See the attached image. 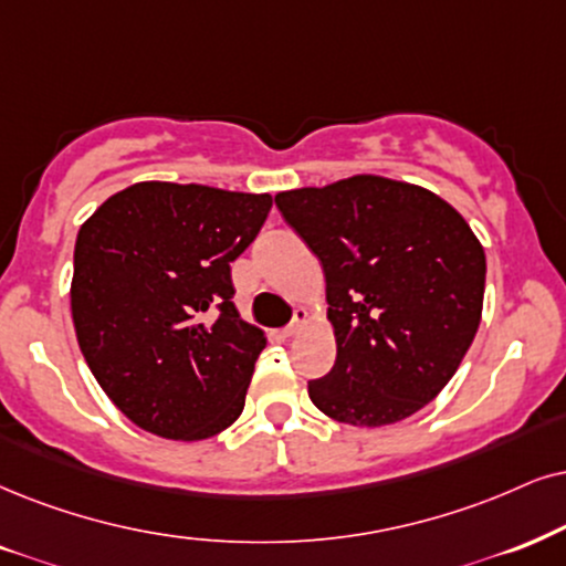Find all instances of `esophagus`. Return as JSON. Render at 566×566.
<instances>
[{"label":"esophagus","mask_w":566,"mask_h":566,"mask_svg":"<svg viewBox=\"0 0 566 566\" xmlns=\"http://www.w3.org/2000/svg\"><path fill=\"white\" fill-rule=\"evenodd\" d=\"M305 324H307V311L305 307H295V318H292V324L284 328V336H297L305 328Z\"/></svg>","instance_id":"34e87169"}]
</instances>
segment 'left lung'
<instances>
[{
  "label": "left lung",
  "instance_id": "8db88e82",
  "mask_svg": "<svg viewBox=\"0 0 566 566\" xmlns=\"http://www.w3.org/2000/svg\"><path fill=\"white\" fill-rule=\"evenodd\" d=\"M326 276L336 360L311 402L349 426L423 410L457 374L483 313L485 253L436 192L381 175L276 192Z\"/></svg>",
  "mask_w": 566,
  "mask_h": 566
}]
</instances>
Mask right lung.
Masks as SVG:
<instances>
[{
	"label": "right lung",
	"mask_w": 566,
	"mask_h": 566,
	"mask_svg": "<svg viewBox=\"0 0 566 566\" xmlns=\"http://www.w3.org/2000/svg\"><path fill=\"white\" fill-rule=\"evenodd\" d=\"M269 209V192L151 180L83 221L70 284L77 345L143 431L203 441L240 418L266 336L240 318L230 263Z\"/></svg>",
	"instance_id": "add662e5"
}]
</instances>
